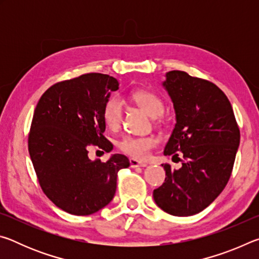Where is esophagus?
<instances>
[{
    "label": "esophagus",
    "mask_w": 259,
    "mask_h": 259,
    "mask_svg": "<svg viewBox=\"0 0 259 259\" xmlns=\"http://www.w3.org/2000/svg\"><path fill=\"white\" fill-rule=\"evenodd\" d=\"M129 162H130V165L133 166V168H138V166H146L147 165L146 162H140L138 160L134 159V157H131Z\"/></svg>",
    "instance_id": "1"
}]
</instances>
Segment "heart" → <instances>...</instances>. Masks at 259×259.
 <instances>
[{"label":"heart","mask_w":259,"mask_h":259,"mask_svg":"<svg viewBox=\"0 0 259 259\" xmlns=\"http://www.w3.org/2000/svg\"><path fill=\"white\" fill-rule=\"evenodd\" d=\"M134 102L142 107L152 117L160 116L164 111V105L159 96L147 90H137L131 95ZM122 115H123V103L114 96L104 105L103 119L108 129L116 130L120 128ZM159 140L154 136H125L122 138L117 146L124 154L134 159H146L152 150L157 146Z\"/></svg>","instance_id":"1"}]
</instances>
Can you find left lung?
Listing matches in <instances>:
<instances>
[{"label":"left lung","mask_w":259,"mask_h":259,"mask_svg":"<svg viewBox=\"0 0 259 259\" xmlns=\"http://www.w3.org/2000/svg\"><path fill=\"white\" fill-rule=\"evenodd\" d=\"M177 123L164 155L183 156L182 168L162 164L165 179L153 192L155 203L172 216L202 211L224 190L233 170L240 129L226 95L208 80L183 71L166 73Z\"/></svg>","instance_id":"obj_1"}]
</instances>
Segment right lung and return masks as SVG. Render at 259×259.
Returning <instances> with one entry per match:
<instances>
[{"label": "right lung", "instance_id": "obj_1", "mask_svg": "<svg viewBox=\"0 0 259 259\" xmlns=\"http://www.w3.org/2000/svg\"><path fill=\"white\" fill-rule=\"evenodd\" d=\"M119 82L107 74L88 73L55 83L35 107L28 152L38 184L57 207L76 216L97 212L111 202L120 169L128 157L106 162L88 157L90 147L111 152L104 136V105Z\"/></svg>", "mask_w": 259, "mask_h": 259}]
</instances>
